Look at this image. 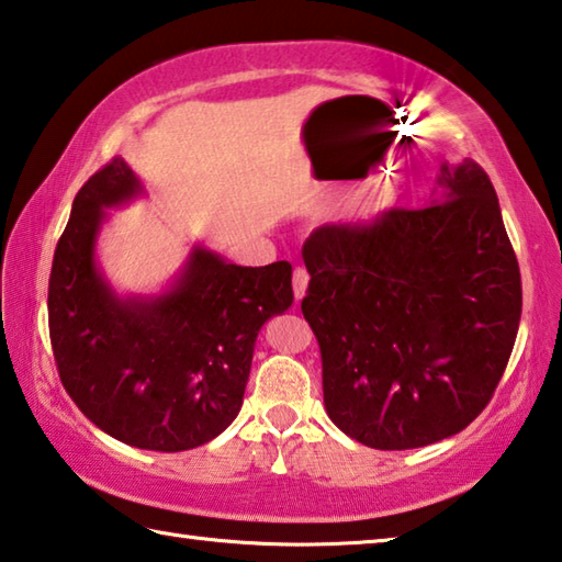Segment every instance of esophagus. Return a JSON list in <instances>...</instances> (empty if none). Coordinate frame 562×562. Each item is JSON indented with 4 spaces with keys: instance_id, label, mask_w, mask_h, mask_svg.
<instances>
[{
    "instance_id": "obj_1",
    "label": "esophagus",
    "mask_w": 562,
    "mask_h": 562,
    "mask_svg": "<svg viewBox=\"0 0 562 562\" xmlns=\"http://www.w3.org/2000/svg\"><path fill=\"white\" fill-rule=\"evenodd\" d=\"M310 284V272L304 268H294L292 272V290H294V300H302L304 292H307Z\"/></svg>"
}]
</instances>
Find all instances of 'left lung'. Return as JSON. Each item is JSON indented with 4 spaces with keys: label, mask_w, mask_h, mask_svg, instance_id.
<instances>
[{
    "label": "left lung",
    "mask_w": 562,
    "mask_h": 562,
    "mask_svg": "<svg viewBox=\"0 0 562 562\" xmlns=\"http://www.w3.org/2000/svg\"><path fill=\"white\" fill-rule=\"evenodd\" d=\"M302 315L331 422L379 451L463 431L516 345L522 290L498 195L475 160L441 166L429 205L322 225Z\"/></svg>",
    "instance_id": "obj_1"
}]
</instances>
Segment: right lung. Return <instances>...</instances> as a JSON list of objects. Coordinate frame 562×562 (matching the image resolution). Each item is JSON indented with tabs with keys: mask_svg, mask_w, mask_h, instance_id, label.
Returning a JSON list of instances; mask_svg holds the SVG:
<instances>
[{
	"mask_svg": "<svg viewBox=\"0 0 562 562\" xmlns=\"http://www.w3.org/2000/svg\"><path fill=\"white\" fill-rule=\"evenodd\" d=\"M140 190L113 158L76 193L52 262L49 337L66 394L89 422L136 449L173 453L235 422L258 331L292 307V265L243 268L193 247L168 292L123 300L93 250L103 207Z\"/></svg>",
	"mask_w": 562,
	"mask_h": 562,
	"instance_id": "add662e5",
	"label": "right lung"
}]
</instances>
